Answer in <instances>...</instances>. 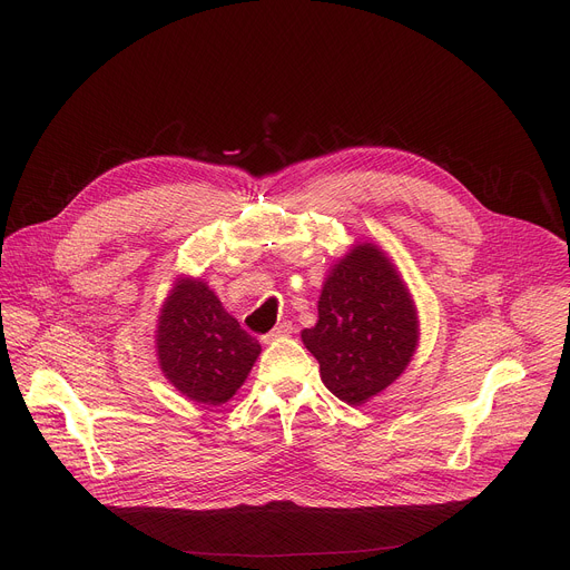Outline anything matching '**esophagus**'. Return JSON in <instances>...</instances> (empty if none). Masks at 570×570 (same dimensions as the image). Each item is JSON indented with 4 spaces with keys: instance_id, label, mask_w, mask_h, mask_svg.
Masks as SVG:
<instances>
[{
    "instance_id": "34e87169",
    "label": "esophagus",
    "mask_w": 570,
    "mask_h": 570,
    "mask_svg": "<svg viewBox=\"0 0 570 570\" xmlns=\"http://www.w3.org/2000/svg\"><path fill=\"white\" fill-rule=\"evenodd\" d=\"M293 332V324L291 322H286V320H282V322H277V327L273 330V332H268L266 336H262V343H273V341H277V338H282V336H288Z\"/></svg>"
}]
</instances>
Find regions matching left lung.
Here are the masks:
<instances>
[{
	"label": "left lung",
	"instance_id": "8db88e82",
	"mask_svg": "<svg viewBox=\"0 0 570 570\" xmlns=\"http://www.w3.org/2000/svg\"><path fill=\"white\" fill-rule=\"evenodd\" d=\"M320 363L322 383L341 401L361 405L411 363L420 322L399 273L372 243H358L330 273L315 327L302 332Z\"/></svg>",
	"mask_w": 570,
	"mask_h": 570
}]
</instances>
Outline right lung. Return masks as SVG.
<instances>
[{
  "label": "right lung",
  "instance_id": "right-lung-1",
  "mask_svg": "<svg viewBox=\"0 0 570 570\" xmlns=\"http://www.w3.org/2000/svg\"><path fill=\"white\" fill-rule=\"evenodd\" d=\"M262 345L200 279H180L157 322L159 367L187 399L218 405L246 381Z\"/></svg>",
  "mask_w": 570,
  "mask_h": 570
}]
</instances>
